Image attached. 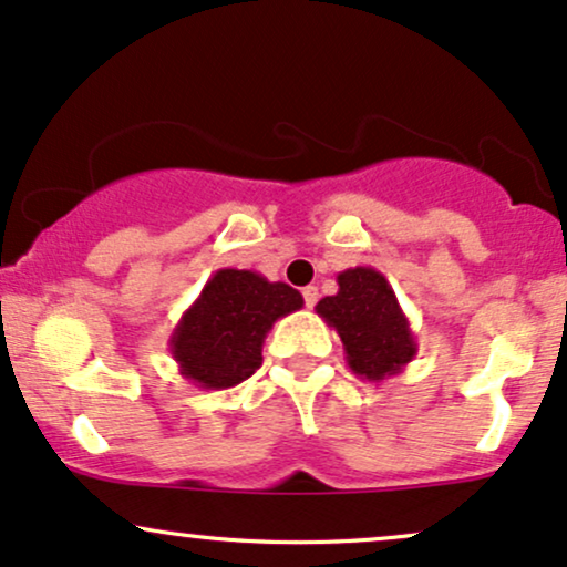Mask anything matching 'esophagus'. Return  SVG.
I'll return each mask as SVG.
<instances>
[{
    "label": "esophagus",
    "mask_w": 567,
    "mask_h": 567,
    "mask_svg": "<svg viewBox=\"0 0 567 567\" xmlns=\"http://www.w3.org/2000/svg\"><path fill=\"white\" fill-rule=\"evenodd\" d=\"M302 297H305V305H308V308H312V305L318 302V289H316V286H305Z\"/></svg>",
    "instance_id": "34e87169"
}]
</instances>
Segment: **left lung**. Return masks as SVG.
<instances>
[{"label":"left lung","instance_id":"obj_1","mask_svg":"<svg viewBox=\"0 0 567 567\" xmlns=\"http://www.w3.org/2000/svg\"><path fill=\"white\" fill-rule=\"evenodd\" d=\"M337 284V295L323 297L316 312L342 339L352 374L369 382L401 374L419 348L384 272L358 265L339 272Z\"/></svg>","mask_w":567,"mask_h":567}]
</instances>
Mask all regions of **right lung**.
Returning a JSON list of instances; mask_svg holds the SVG:
<instances>
[{"instance_id": "obj_1", "label": "right lung", "mask_w": 567, "mask_h": 567, "mask_svg": "<svg viewBox=\"0 0 567 567\" xmlns=\"http://www.w3.org/2000/svg\"><path fill=\"white\" fill-rule=\"evenodd\" d=\"M302 305L297 289L262 272L217 270L169 337L177 371L202 390L236 388L262 363L272 323Z\"/></svg>"}]
</instances>
